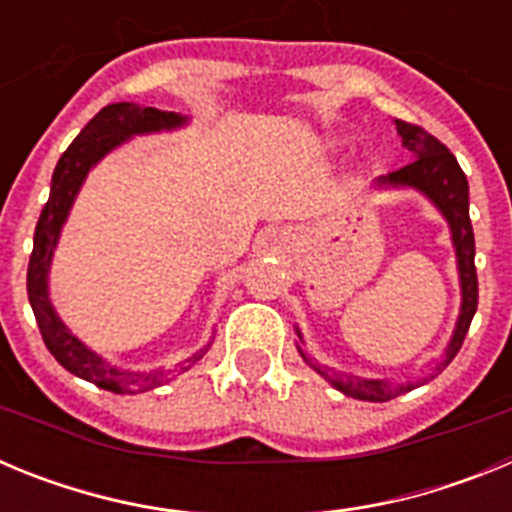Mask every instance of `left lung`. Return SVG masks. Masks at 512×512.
Here are the masks:
<instances>
[{"instance_id":"obj_1","label":"left lung","mask_w":512,"mask_h":512,"mask_svg":"<svg viewBox=\"0 0 512 512\" xmlns=\"http://www.w3.org/2000/svg\"><path fill=\"white\" fill-rule=\"evenodd\" d=\"M395 128L397 135L402 138V146L413 153V161L408 166H402V169L392 171V174L374 179V189H415V192L423 194L425 200H431V205L449 223L451 246L456 251L461 307L449 346L443 348V356L433 364V372L438 374L459 354L469 323H472L474 312H477V269H474V233L472 220H469V182L461 166L456 164L454 153L443 146L441 140L433 138L431 133H425L418 125H410V122L395 120ZM295 330L297 338H300L295 346L302 359H305V364L312 366L330 387H336L338 392L348 397L366 402H387L392 397L402 395V392L415 390L420 382H428V377L418 379V382H390V379H366L356 377V374L338 372L333 366H325L312 359L307 354L300 328Z\"/></svg>"}]
</instances>
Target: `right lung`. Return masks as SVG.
Instances as JSON below:
<instances>
[{
  "label": "right lung",
  "instance_id": "right-lung-1",
  "mask_svg": "<svg viewBox=\"0 0 512 512\" xmlns=\"http://www.w3.org/2000/svg\"><path fill=\"white\" fill-rule=\"evenodd\" d=\"M184 125H189L187 115L143 107V104L135 102H115L102 107L76 135L66 153L58 158L51 179V197L45 202L38 225H35L33 256H30V266H27V297H30L35 320H38L40 336L63 369H69L76 377L87 379V382L97 384L99 390L115 392V395H138V392H148L153 387L171 382L176 374L187 372L189 366L197 364L210 351L212 338L176 369L158 366V369H148V372H130V369L110 364L81 338H76L66 328V323L58 318L56 307L51 302V292H48L53 253H56L58 238H61L66 220H69V212L74 207L81 184L107 153L120 148L122 143H128L135 135L169 133V130H179Z\"/></svg>",
  "mask_w": 512,
  "mask_h": 512
}]
</instances>
